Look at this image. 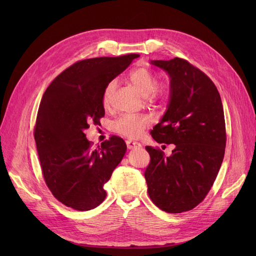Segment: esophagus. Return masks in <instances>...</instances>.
Returning a JSON list of instances; mask_svg holds the SVG:
<instances>
[{
  "mask_svg": "<svg viewBox=\"0 0 256 256\" xmlns=\"http://www.w3.org/2000/svg\"><path fill=\"white\" fill-rule=\"evenodd\" d=\"M126 144H127L128 150H134V148H138V147H141L140 143L134 142V141H131V140L126 141Z\"/></svg>",
  "mask_w": 256,
  "mask_h": 256,
  "instance_id": "34e87169",
  "label": "esophagus"
}]
</instances>
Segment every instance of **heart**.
Masks as SVG:
<instances>
[{"label": "heart", "mask_w": 256, "mask_h": 256, "mask_svg": "<svg viewBox=\"0 0 256 256\" xmlns=\"http://www.w3.org/2000/svg\"><path fill=\"white\" fill-rule=\"evenodd\" d=\"M129 80L148 102H154V100L164 97L168 92L166 85H157V76L148 68L141 67L134 69L130 72ZM115 88V80L110 81L106 85L102 96L106 106L110 104ZM147 124H148V118L145 116L122 115L114 122V129L122 136L136 138L142 134L143 129L147 126Z\"/></svg>", "instance_id": "obj_1"}]
</instances>
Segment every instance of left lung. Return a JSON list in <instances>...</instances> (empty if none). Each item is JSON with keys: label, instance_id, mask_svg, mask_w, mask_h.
Returning a JSON list of instances; mask_svg holds the SVG:
<instances>
[{"label": "left lung", "instance_id": "left-lung-1", "mask_svg": "<svg viewBox=\"0 0 256 256\" xmlns=\"http://www.w3.org/2000/svg\"><path fill=\"white\" fill-rule=\"evenodd\" d=\"M150 64L170 78L166 111L152 136L175 148L166 157L145 147L150 156L144 173L147 192L166 212L191 210L210 190L223 161L226 136L221 97L214 82L187 60L175 58Z\"/></svg>", "mask_w": 256, "mask_h": 256}]
</instances>
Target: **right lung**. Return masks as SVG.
<instances>
[{
  "label": "right lung",
  "instance_id": "1",
  "mask_svg": "<svg viewBox=\"0 0 256 256\" xmlns=\"http://www.w3.org/2000/svg\"><path fill=\"white\" fill-rule=\"evenodd\" d=\"M136 58L128 54L80 60L60 74L42 98L34 130L37 152L48 188L68 207L90 210L106 196L104 186L127 145L113 136L92 150L84 130L104 116L106 85Z\"/></svg>",
  "mask_w": 256,
  "mask_h": 256
}]
</instances>
